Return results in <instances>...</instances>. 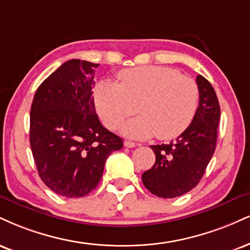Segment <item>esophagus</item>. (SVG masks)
Segmentation results:
<instances>
[{
	"label": "esophagus",
	"mask_w": 250,
	"mask_h": 250,
	"mask_svg": "<svg viewBox=\"0 0 250 250\" xmlns=\"http://www.w3.org/2000/svg\"><path fill=\"white\" fill-rule=\"evenodd\" d=\"M125 148H135V146H136V143L131 142V141H125Z\"/></svg>",
	"instance_id": "34e87169"
}]
</instances>
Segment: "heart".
Masks as SVG:
<instances>
[{"instance_id":"heart-1","label":"heart","mask_w":250,"mask_h":250,"mask_svg":"<svg viewBox=\"0 0 250 250\" xmlns=\"http://www.w3.org/2000/svg\"><path fill=\"white\" fill-rule=\"evenodd\" d=\"M120 83L101 81L94 93L99 116L108 129H116L127 117L128 137L156 135L162 141L178 137L193 122L199 107V87L193 79L165 66H138L119 73Z\"/></svg>"}]
</instances>
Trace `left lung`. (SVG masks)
<instances>
[{
	"mask_svg": "<svg viewBox=\"0 0 250 250\" xmlns=\"http://www.w3.org/2000/svg\"><path fill=\"white\" fill-rule=\"evenodd\" d=\"M197 85L199 107L190 127L169 144L150 146L156 162L142 174V182L159 198H176L195 188L214 154L220 106L208 80L197 76Z\"/></svg>",
	"mask_w": 250,
	"mask_h": 250,
	"instance_id": "obj_1",
	"label": "left lung"
}]
</instances>
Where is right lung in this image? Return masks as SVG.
I'll return each mask as SVG.
<instances>
[{"instance_id":"1","label":"right lung","mask_w":250,"mask_h":250,"mask_svg":"<svg viewBox=\"0 0 250 250\" xmlns=\"http://www.w3.org/2000/svg\"><path fill=\"white\" fill-rule=\"evenodd\" d=\"M99 64L71 59L38 87L30 110V146L38 174L55 193L80 198L98 186L104 163L123 146L95 113Z\"/></svg>"}]
</instances>
